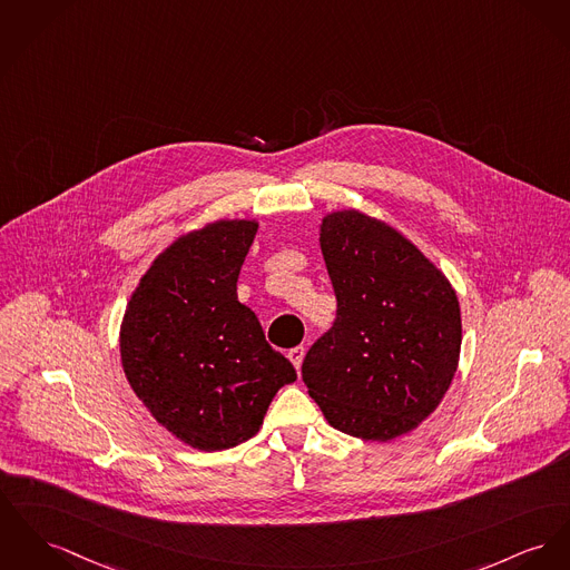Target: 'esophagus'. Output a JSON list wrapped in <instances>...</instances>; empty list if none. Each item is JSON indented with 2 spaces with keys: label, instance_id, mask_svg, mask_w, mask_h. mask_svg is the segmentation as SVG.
Returning <instances> with one entry per match:
<instances>
[{
  "label": "esophagus",
  "instance_id": "1",
  "mask_svg": "<svg viewBox=\"0 0 570 570\" xmlns=\"http://www.w3.org/2000/svg\"><path fill=\"white\" fill-rule=\"evenodd\" d=\"M287 356H289V361L294 363V367H296V370H301V365H303L304 361L303 345H296V347H292V350L287 352Z\"/></svg>",
  "mask_w": 570,
  "mask_h": 570
}]
</instances>
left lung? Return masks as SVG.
<instances>
[{
    "instance_id": "1",
    "label": "left lung",
    "mask_w": 570,
    "mask_h": 570,
    "mask_svg": "<svg viewBox=\"0 0 570 570\" xmlns=\"http://www.w3.org/2000/svg\"><path fill=\"white\" fill-rule=\"evenodd\" d=\"M320 248L337 320L304 356L308 395L343 434L379 443L409 434L458 370L455 289L406 235L358 209L326 214Z\"/></svg>"
}]
</instances>
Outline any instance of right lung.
<instances>
[{"label": "right lung", "instance_id": "1", "mask_svg": "<svg viewBox=\"0 0 570 570\" xmlns=\"http://www.w3.org/2000/svg\"><path fill=\"white\" fill-rule=\"evenodd\" d=\"M259 223L214 220L170 242L140 276L120 322V365L175 439L220 452L255 436L294 365L237 301Z\"/></svg>", "mask_w": 570, "mask_h": 570}]
</instances>
